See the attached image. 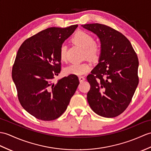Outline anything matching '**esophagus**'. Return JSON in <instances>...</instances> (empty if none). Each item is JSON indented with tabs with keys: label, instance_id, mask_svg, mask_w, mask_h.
<instances>
[{
	"label": "esophagus",
	"instance_id": "esophagus-1",
	"mask_svg": "<svg viewBox=\"0 0 151 151\" xmlns=\"http://www.w3.org/2000/svg\"><path fill=\"white\" fill-rule=\"evenodd\" d=\"M78 78H79V80H80V82H83V81H84V80H86V78H84V77H83V76H79Z\"/></svg>",
	"mask_w": 151,
	"mask_h": 151
}]
</instances>
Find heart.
I'll list each match as a JSON object with an SVG mask.
<instances>
[{
	"mask_svg": "<svg viewBox=\"0 0 151 151\" xmlns=\"http://www.w3.org/2000/svg\"><path fill=\"white\" fill-rule=\"evenodd\" d=\"M73 42L80 45L86 50L87 57L96 60L100 55V47L99 44L94 43V38L84 31H78L73 38ZM66 50L67 47L63 44L60 49L59 55L61 60H64L66 58ZM91 65L88 63H73L68 66L64 70L66 74L75 75H82L89 71Z\"/></svg>",
	"mask_w": 151,
	"mask_h": 151,
	"instance_id": "1",
	"label": "heart"
}]
</instances>
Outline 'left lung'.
Wrapping results in <instances>:
<instances>
[{
	"mask_svg": "<svg viewBox=\"0 0 151 151\" xmlns=\"http://www.w3.org/2000/svg\"><path fill=\"white\" fill-rule=\"evenodd\" d=\"M99 37V64L87 76L91 86L87 99L92 110L105 118L122 114L138 85V58L123 34L100 24L82 25Z\"/></svg>",
	"mask_w": 151,
	"mask_h": 151,
	"instance_id": "obj_1",
	"label": "left lung"
}]
</instances>
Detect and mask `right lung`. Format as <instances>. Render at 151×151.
<instances>
[{
  "mask_svg": "<svg viewBox=\"0 0 151 151\" xmlns=\"http://www.w3.org/2000/svg\"><path fill=\"white\" fill-rule=\"evenodd\" d=\"M78 25L50 27L24 42L12 69L20 104L27 113L44 121L55 120L64 113L79 85L70 75L54 83L60 72V49Z\"/></svg>",
  "mask_w": 151,
  "mask_h": 151,
  "instance_id": "obj_1",
  "label": "right lung"
}]
</instances>
